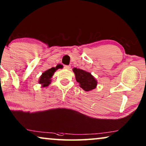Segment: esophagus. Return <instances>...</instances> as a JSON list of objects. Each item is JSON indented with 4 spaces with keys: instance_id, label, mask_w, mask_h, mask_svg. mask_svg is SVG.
<instances>
[{
    "instance_id": "obj_1",
    "label": "esophagus",
    "mask_w": 146,
    "mask_h": 146,
    "mask_svg": "<svg viewBox=\"0 0 146 146\" xmlns=\"http://www.w3.org/2000/svg\"><path fill=\"white\" fill-rule=\"evenodd\" d=\"M64 68H66V69H70V66L65 65L64 66Z\"/></svg>"
}]
</instances>
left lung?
I'll return each mask as SVG.
<instances>
[{
	"label": "left lung",
	"instance_id": "1",
	"mask_svg": "<svg viewBox=\"0 0 146 146\" xmlns=\"http://www.w3.org/2000/svg\"><path fill=\"white\" fill-rule=\"evenodd\" d=\"M73 71L75 74L76 80L84 90L88 92L96 87L97 81L90 73L76 68H74Z\"/></svg>",
	"mask_w": 146,
	"mask_h": 146
}]
</instances>
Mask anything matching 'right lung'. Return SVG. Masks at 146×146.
<instances>
[{"label": "right lung", "instance_id": "right-lung-1", "mask_svg": "<svg viewBox=\"0 0 146 146\" xmlns=\"http://www.w3.org/2000/svg\"><path fill=\"white\" fill-rule=\"evenodd\" d=\"M56 68H52L50 69H48V70L45 71L44 72L42 73V74L41 75L40 78L39 80V84H42V87H46L49 85V84L50 83L51 80L50 78L52 76L54 75V73L55 72V71L56 70Z\"/></svg>", "mask_w": 146, "mask_h": 146}]
</instances>
